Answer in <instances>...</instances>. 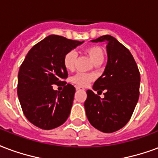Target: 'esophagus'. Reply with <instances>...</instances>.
<instances>
[{
	"instance_id": "obj_1",
	"label": "esophagus",
	"mask_w": 158,
	"mask_h": 158,
	"mask_svg": "<svg viewBox=\"0 0 158 158\" xmlns=\"http://www.w3.org/2000/svg\"><path fill=\"white\" fill-rule=\"evenodd\" d=\"M76 89H77V90H80V89H81V88H80V87H78V86H77V87H76Z\"/></svg>"
}]
</instances>
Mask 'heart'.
<instances>
[{"instance_id":"1","label":"heart","mask_w":158,"mask_h":158,"mask_svg":"<svg viewBox=\"0 0 158 158\" xmlns=\"http://www.w3.org/2000/svg\"><path fill=\"white\" fill-rule=\"evenodd\" d=\"M85 52L88 54L90 58L91 61L94 64H97L99 62H103L105 58V53L103 49L99 46H90L88 47L85 49ZM76 53L74 51H69L68 52L64 57V66L69 71H72L74 69V64H75ZM94 79V76L88 73H79L72 77L71 81L74 85L80 86V87H85Z\"/></svg>"}]
</instances>
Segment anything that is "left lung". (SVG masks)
Masks as SVG:
<instances>
[{
	"label": "left lung",
	"mask_w": 158,
	"mask_h": 158,
	"mask_svg": "<svg viewBox=\"0 0 158 158\" xmlns=\"http://www.w3.org/2000/svg\"><path fill=\"white\" fill-rule=\"evenodd\" d=\"M91 42H106L108 61L93 85L98 94L105 91V97L88 89L85 112L94 128L111 133L125 127L132 115L140 94V72L131 52L114 37L105 35Z\"/></svg>",
	"instance_id": "left-lung-1"
}]
</instances>
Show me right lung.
Returning <instances> with one entry per match:
<instances>
[{
	"instance_id": "1",
	"label": "right lung",
	"mask_w": 158,
	"mask_h": 158,
	"mask_svg": "<svg viewBox=\"0 0 158 158\" xmlns=\"http://www.w3.org/2000/svg\"><path fill=\"white\" fill-rule=\"evenodd\" d=\"M83 43L49 35L27 52L18 73L17 95L24 115L36 127L52 130L67 121L75 88L63 81L68 77L63 61L68 52ZM60 83L62 91L52 89Z\"/></svg>"
}]
</instances>
